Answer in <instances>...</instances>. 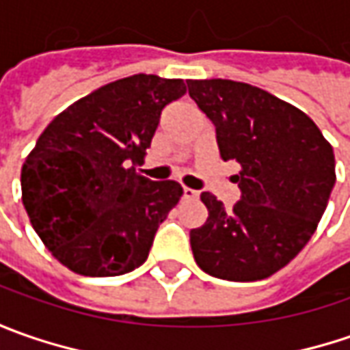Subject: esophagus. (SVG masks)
I'll return each mask as SVG.
<instances>
[{
    "label": "esophagus",
    "instance_id": "34e87169",
    "mask_svg": "<svg viewBox=\"0 0 350 350\" xmlns=\"http://www.w3.org/2000/svg\"><path fill=\"white\" fill-rule=\"evenodd\" d=\"M183 198H187V200H195V198H198V191H195V189H189V187H183Z\"/></svg>",
    "mask_w": 350,
    "mask_h": 350
}]
</instances>
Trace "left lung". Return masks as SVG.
<instances>
[{"label":"left lung","mask_w":350,"mask_h":350,"mask_svg":"<svg viewBox=\"0 0 350 350\" xmlns=\"http://www.w3.org/2000/svg\"><path fill=\"white\" fill-rule=\"evenodd\" d=\"M189 95L216 126L241 198L232 210L202 193L208 218L191 230L196 265L210 276L251 282L275 275L310 241L335 185V155L300 109L249 83L187 79Z\"/></svg>","instance_id":"8db88e82"}]
</instances>
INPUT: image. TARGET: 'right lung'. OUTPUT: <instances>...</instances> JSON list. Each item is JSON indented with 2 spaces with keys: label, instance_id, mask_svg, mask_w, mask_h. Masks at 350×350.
<instances>
[{
  "label": "right lung",
  "instance_id": "obj_1",
  "mask_svg": "<svg viewBox=\"0 0 350 350\" xmlns=\"http://www.w3.org/2000/svg\"><path fill=\"white\" fill-rule=\"evenodd\" d=\"M183 79L136 74L107 83L62 111L21 169L23 204L58 261L83 276H118L148 259L159 224L183 195L150 181L144 163L165 105Z\"/></svg>",
  "mask_w": 350,
  "mask_h": 350
}]
</instances>
